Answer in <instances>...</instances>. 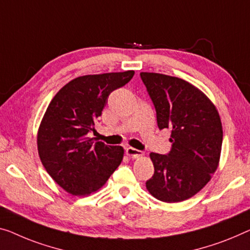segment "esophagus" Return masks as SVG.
Segmentation results:
<instances>
[{"mask_svg": "<svg viewBox=\"0 0 250 250\" xmlns=\"http://www.w3.org/2000/svg\"><path fill=\"white\" fill-rule=\"evenodd\" d=\"M125 154L129 156L130 158H139V157H141V156L144 155V152L143 151H140V150H138V149H136V148H132V147H128L125 149Z\"/></svg>", "mask_w": 250, "mask_h": 250, "instance_id": "1", "label": "esophagus"}]
</instances>
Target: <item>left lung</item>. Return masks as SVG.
<instances>
[{
  "label": "left lung",
  "instance_id": "left-lung-1",
  "mask_svg": "<svg viewBox=\"0 0 250 250\" xmlns=\"http://www.w3.org/2000/svg\"><path fill=\"white\" fill-rule=\"evenodd\" d=\"M154 103L158 128L170 130L167 155L151 152L155 173L146 182L150 194L167 203L200 192L218 168L222 125L214 104L188 82L157 73H140Z\"/></svg>",
  "mask_w": 250,
  "mask_h": 250
}]
</instances>
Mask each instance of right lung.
<instances>
[{
    "label": "right lung",
    "instance_id": "obj_1",
    "mask_svg": "<svg viewBox=\"0 0 250 250\" xmlns=\"http://www.w3.org/2000/svg\"><path fill=\"white\" fill-rule=\"evenodd\" d=\"M133 70L74 78L54 96L38 130L40 161L66 192L89 195L106 183L124 158L121 146L94 141L95 121L114 89L128 83Z\"/></svg>",
    "mask_w": 250,
    "mask_h": 250
}]
</instances>
